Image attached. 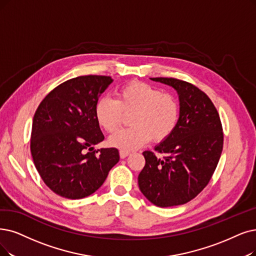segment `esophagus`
<instances>
[{
  "label": "esophagus",
  "instance_id": "esophagus-1",
  "mask_svg": "<svg viewBox=\"0 0 256 256\" xmlns=\"http://www.w3.org/2000/svg\"><path fill=\"white\" fill-rule=\"evenodd\" d=\"M129 154H130L129 151H125V150H120V158H127Z\"/></svg>",
  "mask_w": 256,
  "mask_h": 256
}]
</instances>
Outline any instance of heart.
Here are the masks:
<instances>
[{"label":"heart","instance_id":"1","mask_svg":"<svg viewBox=\"0 0 256 256\" xmlns=\"http://www.w3.org/2000/svg\"><path fill=\"white\" fill-rule=\"evenodd\" d=\"M98 125L109 134H114L131 116L132 127L120 130L109 138L112 147L131 151L146 145L152 138L162 142L176 130L180 120L178 100L156 87L131 82L122 86L116 100L100 98L96 105Z\"/></svg>","mask_w":256,"mask_h":256}]
</instances>
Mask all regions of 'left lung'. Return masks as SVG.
Masks as SVG:
<instances>
[{"label": "left lung", "instance_id": "1", "mask_svg": "<svg viewBox=\"0 0 256 256\" xmlns=\"http://www.w3.org/2000/svg\"><path fill=\"white\" fill-rule=\"evenodd\" d=\"M150 80L176 90L180 120L173 134L154 148L167 156L142 152L146 164L138 187L158 207L178 206L196 198L216 171L224 144L222 122L209 96L196 86L173 78Z\"/></svg>", "mask_w": 256, "mask_h": 256}]
</instances>
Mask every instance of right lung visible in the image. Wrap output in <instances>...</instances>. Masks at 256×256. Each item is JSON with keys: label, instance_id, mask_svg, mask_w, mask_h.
I'll list each match as a JSON object with an SVG mask.
<instances>
[{"label": "right lung", "instance_id": "1", "mask_svg": "<svg viewBox=\"0 0 256 256\" xmlns=\"http://www.w3.org/2000/svg\"><path fill=\"white\" fill-rule=\"evenodd\" d=\"M112 82L106 76L68 80L50 91L36 111L30 150L40 178L58 196H89L120 160L116 148L94 147L104 140L96 105Z\"/></svg>", "mask_w": 256, "mask_h": 256}]
</instances>
